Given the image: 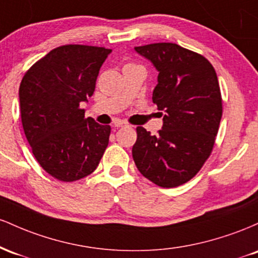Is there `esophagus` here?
I'll list each match as a JSON object with an SVG mask.
<instances>
[{
    "label": "esophagus",
    "mask_w": 258,
    "mask_h": 258,
    "mask_svg": "<svg viewBox=\"0 0 258 258\" xmlns=\"http://www.w3.org/2000/svg\"><path fill=\"white\" fill-rule=\"evenodd\" d=\"M112 125H114L115 127H123V126H126V122H123V121H121L119 119H115L114 122H112Z\"/></svg>",
    "instance_id": "1"
}]
</instances>
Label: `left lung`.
<instances>
[{
  "mask_svg": "<svg viewBox=\"0 0 258 258\" xmlns=\"http://www.w3.org/2000/svg\"><path fill=\"white\" fill-rule=\"evenodd\" d=\"M158 70L153 103L164 116L156 136L137 127L132 156L138 171L162 188L184 184L200 171L214 148L222 97L211 63L176 43L135 47Z\"/></svg>",
  "mask_w": 258,
  "mask_h": 258,
  "instance_id": "1",
  "label": "left lung"
}]
</instances>
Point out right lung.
<instances>
[{
	"instance_id": "1",
	"label": "right lung",
	"mask_w": 258,
	"mask_h": 258,
	"mask_svg": "<svg viewBox=\"0 0 258 258\" xmlns=\"http://www.w3.org/2000/svg\"><path fill=\"white\" fill-rule=\"evenodd\" d=\"M111 49L67 44L36 61L20 82L24 133L32 154L47 173L63 182L96 170L109 143L110 126L85 119L100 67Z\"/></svg>"
}]
</instances>
